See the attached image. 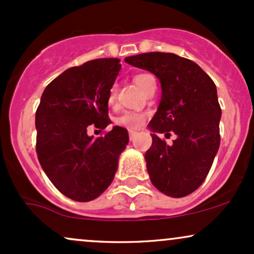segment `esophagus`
Returning a JSON list of instances; mask_svg holds the SVG:
<instances>
[{"label":"esophagus","mask_w":254,"mask_h":254,"mask_svg":"<svg viewBox=\"0 0 254 254\" xmlns=\"http://www.w3.org/2000/svg\"><path fill=\"white\" fill-rule=\"evenodd\" d=\"M136 135H137V131L129 130V137H130V141H133V138H135Z\"/></svg>","instance_id":"obj_1"}]
</instances>
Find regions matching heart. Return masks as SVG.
Wrapping results in <instances>:
<instances>
[{
    "label": "heart",
    "instance_id": "heart-1",
    "mask_svg": "<svg viewBox=\"0 0 254 254\" xmlns=\"http://www.w3.org/2000/svg\"><path fill=\"white\" fill-rule=\"evenodd\" d=\"M151 77L153 76H150V75L148 74H139L137 75V76H135L133 81H135V83L139 87V88H142L143 84ZM115 93H116L115 88L110 90V95H109L110 103H112V101L115 100ZM144 121H145V113L138 112V111H125V112L122 113V115L116 119V123L121 125V127H127V129L136 130L143 125Z\"/></svg>",
    "mask_w": 254,
    "mask_h": 254
}]
</instances>
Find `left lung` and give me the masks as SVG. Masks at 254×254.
<instances>
[{
	"mask_svg": "<svg viewBox=\"0 0 254 254\" xmlns=\"http://www.w3.org/2000/svg\"><path fill=\"white\" fill-rule=\"evenodd\" d=\"M124 61L153 72L161 84V100L148 124L153 143L144 159L150 182L170 197L188 196L202 185L220 147L216 86L198 64L174 54L149 52ZM171 132L177 136L172 145L157 136Z\"/></svg>",
	"mask_w": 254,
	"mask_h": 254,
	"instance_id": "obj_1",
	"label": "left lung"
}]
</instances>
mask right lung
I'll return each mask as SVG.
<instances>
[{"instance_id":"right-lung-1","label":"right lung","mask_w":254,"mask_h":254,"mask_svg":"<svg viewBox=\"0 0 254 254\" xmlns=\"http://www.w3.org/2000/svg\"><path fill=\"white\" fill-rule=\"evenodd\" d=\"M99 58L66 69L46 86L36 112L37 155L49 179L64 196L89 202L112 183L119 155L129 143L127 130L113 127L99 138L87 129H105L109 95L122 65Z\"/></svg>"}]
</instances>
